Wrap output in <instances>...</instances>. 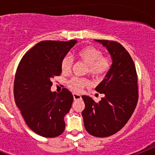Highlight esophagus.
Here are the masks:
<instances>
[{
    "mask_svg": "<svg viewBox=\"0 0 155 155\" xmlns=\"http://www.w3.org/2000/svg\"><path fill=\"white\" fill-rule=\"evenodd\" d=\"M73 96H74V100H79L81 98V96L79 94H76V93H74L73 94Z\"/></svg>",
    "mask_w": 155,
    "mask_h": 155,
    "instance_id": "obj_1",
    "label": "esophagus"
}]
</instances>
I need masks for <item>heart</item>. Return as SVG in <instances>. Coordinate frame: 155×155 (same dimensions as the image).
<instances>
[{"label": "heart", "mask_w": 155, "mask_h": 155, "mask_svg": "<svg viewBox=\"0 0 155 155\" xmlns=\"http://www.w3.org/2000/svg\"><path fill=\"white\" fill-rule=\"evenodd\" d=\"M77 58L87 66V71L94 78H100L107 73L111 67V61L108 57H102V53L94 46H87L81 48L76 54ZM72 61L69 57H64L61 61V71L68 74L71 69ZM88 84L86 79L72 78L68 82L71 90L79 92L84 86Z\"/></svg>", "instance_id": "1"}]
</instances>
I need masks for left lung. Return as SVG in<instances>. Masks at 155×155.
I'll return each instance as SVG.
<instances>
[{
  "label": "left lung",
  "mask_w": 155,
  "mask_h": 155,
  "mask_svg": "<svg viewBox=\"0 0 155 155\" xmlns=\"http://www.w3.org/2000/svg\"><path fill=\"white\" fill-rule=\"evenodd\" d=\"M107 50L112 59L110 69L95 90L105 96L96 103L82 95L85 130L97 137H106L120 130L130 118L138 100L137 76L132 58L124 46L116 42L94 39Z\"/></svg>",
  "instance_id": "1"
}]
</instances>
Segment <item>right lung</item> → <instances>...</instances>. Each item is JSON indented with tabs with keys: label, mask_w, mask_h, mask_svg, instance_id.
<instances>
[{
	"label": "right lung",
	"mask_w": 155,
	"mask_h": 155,
	"mask_svg": "<svg viewBox=\"0 0 155 155\" xmlns=\"http://www.w3.org/2000/svg\"><path fill=\"white\" fill-rule=\"evenodd\" d=\"M77 42H38L18 67L14 84L15 103L28 127L44 137H55L65 130L64 116L71 109L73 94L67 88L52 92L51 80L61 75V61Z\"/></svg>",
	"instance_id": "right-lung-1"
}]
</instances>
